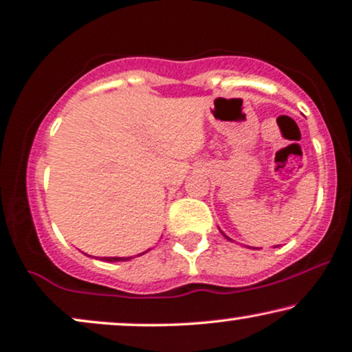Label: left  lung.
I'll return each mask as SVG.
<instances>
[{
	"instance_id": "8db88e82",
	"label": "left lung",
	"mask_w": 352,
	"mask_h": 352,
	"mask_svg": "<svg viewBox=\"0 0 352 352\" xmlns=\"http://www.w3.org/2000/svg\"><path fill=\"white\" fill-rule=\"evenodd\" d=\"M219 232H221V234H223V236H224V238H226V239H228V241H232V239H231V238H228V236H226V234H224V232H223V231H221V230H219Z\"/></svg>"
}]
</instances>
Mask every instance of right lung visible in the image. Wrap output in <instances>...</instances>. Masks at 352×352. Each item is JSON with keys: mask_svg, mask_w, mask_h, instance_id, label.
<instances>
[{"mask_svg": "<svg viewBox=\"0 0 352 352\" xmlns=\"http://www.w3.org/2000/svg\"><path fill=\"white\" fill-rule=\"evenodd\" d=\"M147 251H149V249H147ZM147 251L138 254V256H142V254H146ZM131 259H133V257H101V261L104 262H120V261H131Z\"/></svg>", "mask_w": 352, "mask_h": 352, "instance_id": "1", "label": "right lung"}]
</instances>
